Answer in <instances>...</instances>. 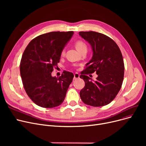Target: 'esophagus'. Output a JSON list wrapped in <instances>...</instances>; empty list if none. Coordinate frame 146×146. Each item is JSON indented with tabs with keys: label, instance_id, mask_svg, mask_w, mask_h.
<instances>
[{
	"label": "esophagus",
	"instance_id": "1",
	"mask_svg": "<svg viewBox=\"0 0 146 146\" xmlns=\"http://www.w3.org/2000/svg\"><path fill=\"white\" fill-rule=\"evenodd\" d=\"M79 77H80L79 74L78 73H76L74 74V78H73V79H74V80H76V79H79Z\"/></svg>",
	"mask_w": 146,
	"mask_h": 146
}]
</instances>
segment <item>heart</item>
<instances>
[{"label": "heart", "instance_id": "heart-1", "mask_svg": "<svg viewBox=\"0 0 146 146\" xmlns=\"http://www.w3.org/2000/svg\"><path fill=\"white\" fill-rule=\"evenodd\" d=\"M75 47L76 48V49H77V50L79 52L80 51L84 49V48H86L87 47H86V44L82 41H76V43H75ZM61 56H64V51L63 50L62 51H61Z\"/></svg>", "mask_w": 146, "mask_h": 146}]
</instances>
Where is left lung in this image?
<instances>
[{
    "label": "left lung",
    "mask_w": 146,
    "mask_h": 146,
    "mask_svg": "<svg viewBox=\"0 0 146 146\" xmlns=\"http://www.w3.org/2000/svg\"><path fill=\"white\" fill-rule=\"evenodd\" d=\"M79 35L91 46L93 56L80 78L85 86L80 92L83 103L92 106L109 104L121 88L124 64L121 52L113 40L104 34L94 32H79ZM96 72V81L86 74Z\"/></svg>",
    "instance_id": "1"
}]
</instances>
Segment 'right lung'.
Returning a JSON list of instances; mask_svg holds the SVG:
<instances>
[{
	"mask_svg": "<svg viewBox=\"0 0 146 146\" xmlns=\"http://www.w3.org/2000/svg\"><path fill=\"white\" fill-rule=\"evenodd\" d=\"M74 33L51 32L36 36L27 45L21 58L20 73L28 96L37 105L51 108L64 101L74 75L65 71L58 78L52 76L61 53Z\"/></svg>",
	"mask_w": 146,
	"mask_h": 146,
	"instance_id": "add662e5",
	"label": "right lung"
}]
</instances>
